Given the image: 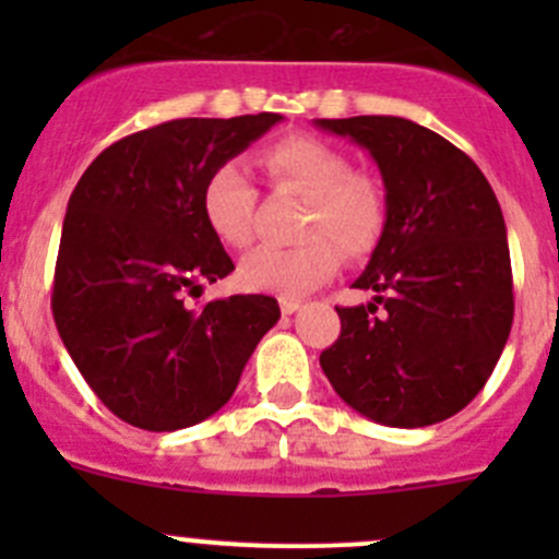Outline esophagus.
Returning a JSON list of instances; mask_svg holds the SVG:
<instances>
[{"instance_id":"obj_1","label":"esophagus","mask_w":559,"mask_h":559,"mask_svg":"<svg viewBox=\"0 0 559 559\" xmlns=\"http://www.w3.org/2000/svg\"><path fill=\"white\" fill-rule=\"evenodd\" d=\"M278 306H281V313H284V316H292V313L300 311L302 302H300V300H295V297H281Z\"/></svg>"}]
</instances>
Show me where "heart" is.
<instances>
[{"mask_svg":"<svg viewBox=\"0 0 559 559\" xmlns=\"http://www.w3.org/2000/svg\"><path fill=\"white\" fill-rule=\"evenodd\" d=\"M259 165L273 189L306 197L292 248H257L240 262L238 281L248 292L300 297L335 275L341 251L368 257L386 227V197L379 180L354 173L352 162L326 140L289 134L264 145ZM202 218L213 238L246 248L257 235V189L238 162L207 173L200 191Z\"/></svg>","mask_w":559,"mask_h":559,"instance_id":"1","label":"heart"}]
</instances>
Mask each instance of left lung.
<instances>
[{"instance_id": "1", "label": "left lung", "mask_w": 559, "mask_h": 559, "mask_svg": "<svg viewBox=\"0 0 559 559\" xmlns=\"http://www.w3.org/2000/svg\"><path fill=\"white\" fill-rule=\"evenodd\" d=\"M379 165L386 227L341 335L319 357L332 389L368 419L427 427L465 408L492 376L514 321L503 211L476 162L397 116L319 118Z\"/></svg>"}]
</instances>
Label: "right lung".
I'll use <instances>...</instances> for the list:
<instances>
[{
	"label": "right lung",
	"instance_id": "add662e5",
	"mask_svg": "<svg viewBox=\"0 0 559 559\" xmlns=\"http://www.w3.org/2000/svg\"><path fill=\"white\" fill-rule=\"evenodd\" d=\"M281 118H175L112 143L78 180L50 308L86 384L127 425L173 432L216 414L278 321L267 295L189 297L235 270L202 218L207 173Z\"/></svg>",
	"mask_w": 559,
	"mask_h": 559
}]
</instances>
